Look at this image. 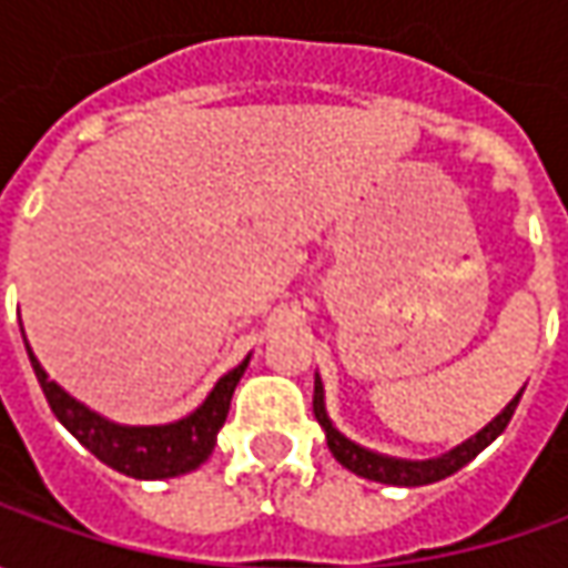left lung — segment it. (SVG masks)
<instances>
[{"label":"left lung","instance_id":"obj_1","mask_svg":"<svg viewBox=\"0 0 568 568\" xmlns=\"http://www.w3.org/2000/svg\"><path fill=\"white\" fill-rule=\"evenodd\" d=\"M521 402V392L515 395L513 402L506 404V410L484 426L474 439L462 443L458 448H452L443 458H429V462H402V458H385V455H376L369 448L351 443L347 436H341L338 429L332 426L328 414H325V402H322V382L316 376V395H313V410H316V420L325 426V439H328V448L332 455L338 458L341 465L347 470H354L357 477H366V480H376V484H392V487H424V484H436L448 474L462 470L468 462H474L484 448L490 446L493 439L509 426L513 420L515 407Z\"/></svg>","mask_w":568,"mask_h":568}]
</instances>
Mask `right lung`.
I'll return each mask as SVG.
<instances>
[{
    "instance_id": "1",
    "label": "right lung",
    "mask_w": 568,
    "mask_h": 568,
    "mask_svg": "<svg viewBox=\"0 0 568 568\" xmlns=\"http://www.w3.org/2000/svg\"><path fill=\"white\" fill-rule=\"evenodd\" d=\"M28 357H31L37 382H40L47 402L53 407V414L59 417V424L65 426L91 455H98L103 465H110L125 477H139V480L176 477V474L195 470L205 462L214 443H217V429L227 420L233 388H236V382L250 363L243 361L236 369H230L227 376L214 385V392L207 395L205 404L180 424L120 426L103 420L100 414L78 404L72 395H65L55 382L47 379V373L40 369V363L31 351H28Z\"/></svg>"
}]
</instances>
